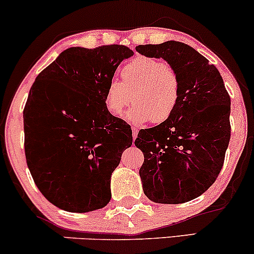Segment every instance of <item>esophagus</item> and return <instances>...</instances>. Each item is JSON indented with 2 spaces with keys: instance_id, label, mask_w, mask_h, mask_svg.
Returning <instances> with one entry per match:
<instances>
[{
  "instance_id": "esophagus-1",
  "label": "esophagus",
  "mask_w": 254,
  "mask_h": 254,
  "mask_svg": "<svg viewBox=\"0 0 254 254\" xmlns=\"http://www.w3.org/2000/svg\"><path fill=\"white\" fill-rule=\"evenodd\" d=\"M137 133H139V130L136 129V128H132V135H133V139L135 140L136 139V136H137Z\"/></svg>"
}]
</instances>
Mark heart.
Returning <instances> with one entry per match:
<instances>
[{"label": "heart", "mask_w": 254, "mask_h": 254, "mask_svg": "<svg viewBox=\"0 0 254 254\" xmlns=\"http://www.w3.org/2000/svg\"><path fill=\"white\" fill-rule=\"evenodd\" d=\"M122 81L112 79L105 93V105L113 117H120L130 101L135 106L127 120L134 125L168 120L180 100L177 71L161 59L136 56L121 68Z\"/></svg>", "instance_id": "b5f03b06"}]
</instances>
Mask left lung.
I'll list each match as a JSON object with an SVG mask.
<instances>
[{
  "mask_svg": "<svg viewBox=\"0 0 254 254\" xmlns=\"http://www.w3.org/2000/svg\"><path fill=\"white\" fill-rule=\"evenodd\" d=\"M136 52L164 59L180 80L173 115L140 130L135 146L143 193L158 203L193 200L213 185L223 168L231 137V99L219 70L192 47L178 41L142 45Z\"/></svg>",
  "mask_w": 254,
  "mask_h": 254,
  "instance_id": "1",
  "label": "left lung"
}]
</instances>
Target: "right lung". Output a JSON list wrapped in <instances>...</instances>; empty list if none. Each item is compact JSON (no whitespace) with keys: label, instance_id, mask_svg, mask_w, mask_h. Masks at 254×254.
I'll list each match as a JSON object with an SVG mask.
<instances>
[{"label":"right lung","instance_id":"1","mask_svg":"<svg viewBox=\"0 0 254 254\" xmlns=\"http://www.w3.org/2000/svg\"><path fill=\"white\" fill-rule=\"evenodd\" d=\"M126 46L65 49L37 75L23 111L24 152L37 189L56 207L86 213L111 201V177L132 146L129 125L105 93Z\"/></svg>","mask_w":254,"mask_h":254}]
</instances>
